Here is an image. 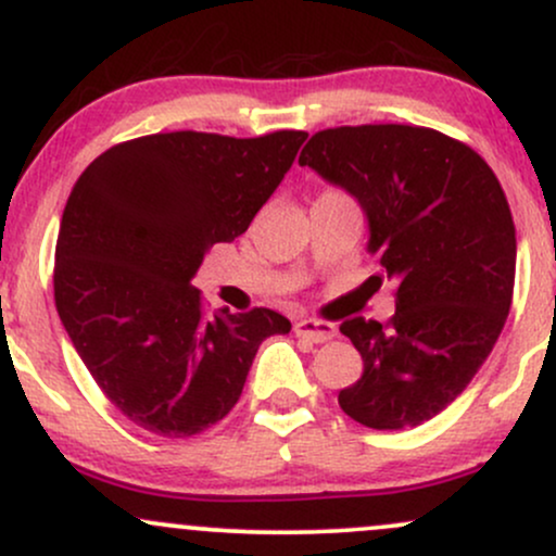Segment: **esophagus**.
<instances>
[{"mask_svg":"<svg viewBox=\"0 0 556 556\" xmlns=\"http://www.w3.org/2000/svg\"><path fill=\"white\" fill-rule=\"evenodd\" d=\"M292 329H295L298 337H303V340H311V342H329L337 337L334 324L318 321V318H300Z\"/></svg>","mask_w":556,"mask_h":556,"instance_id":"esophagus-1","label":"esophagus"}]
</instances>
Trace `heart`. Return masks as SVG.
I'll list each match as a JSON object with an SVG mask.
<instances>
[{
	"instance_id": "b5f03b06",
	"label": "heart",
	"mask_w": 556,
	"mask_h": 556,
	"mask_svg": "<svg viewBox=\"0 0 556 556\" xmlns=\"http://www.w3.org/2000/svg\"><path fill=\"white\" fill-rule=\"evenodd\" d=\"M324 195H340V193H324Z\"/></svg>"
}]
</instances>
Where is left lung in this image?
Segmentation results:
<instances>
[{
    "mask_svg": "<svg viewBox=\"0 0 556 556\" xmlns=\"http://www.w3.org/2000/svg\"><path fill=\"white\" fill-rule=\"evenodd\" d=\"M298 162L361 203L376 279L394 282L387 324L342 321L363 376L340 407L376 431L420 426L470 384L507 321L518 242L502 185L470 146L413 125L329 127Z\"/></svg>",
    "mask_w": 556,
    "mask_h": 556,
    "instance_id": "obj_1",
    "label": "left lung"
}]
</instances>
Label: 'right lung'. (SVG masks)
I'll list each match as a JSON object with an SVG mask.
<instances>
[{"label":"right lung","mask_w":556,"mask_h":556,"mask_svg":"<svg viewBox=\"0 0 556 556\" xmlns=\"http://www.w3.org/2000/svg\"><path fill=\"white\" fill-rule=\"evenodd\" d=\"M308 132H156L88 164L62 214L54 303L70 342L127 420L167 439L219 424L258 344L287 334L269 308L203 316L190 285L216 242L269 201Z\"/></svg>","instance_id":"1"}]
</instances>
